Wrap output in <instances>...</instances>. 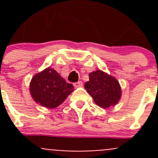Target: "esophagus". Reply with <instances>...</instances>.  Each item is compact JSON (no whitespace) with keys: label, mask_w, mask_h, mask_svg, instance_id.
<instances>
[{"label":"esophagus","mask_w":158,"mask_h":158,"mask_svg":"<svg viewBox=\"0 0 158 158\" xmlns=\"http://www.w3.org/2000/svg\"><path fill=\"white\" fill-rule=\"evenodd\" d=\"M82 85H83V84H82V81H79V82L74 83V86L76 87V88H79V87H82Z\"/></svg>","instance_id":"34e87169"}]
</instances>
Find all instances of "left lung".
<instances>
[{
	"label": "left lung",
	"mask_w": 158,
	"mask_h": 158,
	"mask_svg": "<svg viewBox=\"0 0 158 158\" xmlns=\"http://www.w3.org/2000/svg\"><path fill=\"white\" fill-rule=\"evenodd\" d=\"M85 89L97 106L107 109L117 104L122 97V88L114 76L98 69L89 74Z\"/></svg>",
	"instance_id": "obj_1"
}]
</instances>
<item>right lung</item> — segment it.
Here are the masks:
<instances>
[{
	"mask_svg": "<svg viewBox=\"0 0 158 158\" xmlns=\"http://www.w3.org/2000/svg\"><path fill=\"white\" fill-rule=\"evenodd\" d=\"M29 89L33 99L47 109L58 107L74 90L72 84L50 67L34 75Z\"/></svg>",
	"mask_w": 158,
	"mask_h": 158,
	"instance_id": "obj_1",
	"label": "right lung"
}]
</instances>
